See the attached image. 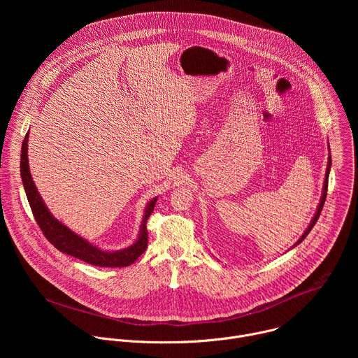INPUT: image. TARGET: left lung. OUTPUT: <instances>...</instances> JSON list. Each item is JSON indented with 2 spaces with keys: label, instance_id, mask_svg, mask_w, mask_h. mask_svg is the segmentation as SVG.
I'll use <instances>...</instances> for the list:
<instances>
[{
  "label": "left lung",
  "instance_id": "8db88e82",
  "mask_svg": "<svg viewBox=\"0 0 358 358\" xmlns=\"http://www.w3.org/2000/svg\"><path fill=\"white\" fill-rule=\"evenodd\" d=\"M330 167H331V156H329V162H327V170H326V178H324V184H323V194H322V198H320V202H319V207H317V211H316V214H315V217H313V220H312V222H310V225L308 227V229L304 231V234L300 236V239L292 246V248H294L296 245H299L306 236L309 235V232L313 229V227H315V224L317 222V220H319V217H320V213H322V210H323V206H324V201H326V195H327V185H329V173H330Z\"/></svg>",
  "mask_w": 358,
  "mask_h": 358
}]
</instances>
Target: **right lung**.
<instances>
[{
  "label": "right lung",
  "mask_w": 358,
  "mask_h": 358,
  "mask_svg": "<svg viewBox=\"0 0 358 358\" xmlns=\"http://www.w3.org/2000/svg\"><path fill=\"white\" fill-rule=\"evenodd\" d=\"M28 137L29 134L27 133L24 141H22V148H21V178L22 184L27 192V198L31 206L32 214L36 220V224L39 225L42 234L45 238L52 243L58 250L71 255V257L80 259L86 264L94 265V266H101V268H124L131 265L136 259H138L140 255L147 248V220L151 215L152 210H155L157 196L152 198L145 207L144 217L141 221L140 232L137 241L130 245L129 248L120 249V250H103L94 245H92L89 241L85 238L79 236L73 231H71L66 225L59 222L52 214L49 213L46 208L45 202L42 201L34 180L31 177L29 171V164H28Z\"/></svg>",
  "instance_id": "add662e5"
}]
</instances>
